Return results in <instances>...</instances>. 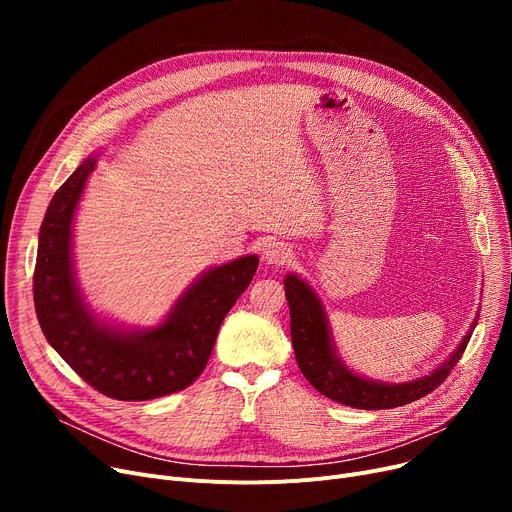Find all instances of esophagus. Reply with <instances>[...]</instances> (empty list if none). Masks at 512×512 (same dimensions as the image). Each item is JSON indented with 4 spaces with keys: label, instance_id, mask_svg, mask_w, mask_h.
Masks as SVG:
<instances>
[{
    "label": "esophagus",
    "instance_id": "esophagus-1",
    "mask_svg": "<svg viewBox=\"0 0 512 512\" xmlns=\"http://www.w3.org/2000/svg\"><path fill=\"white\" fill-rule=\"evenodd\" d=\"M292 257H294V253L286 245V242H270V245L263 249V259L270 265H288L292 261Z\"/></svg>",
    "mask_w": 512,
    "mask_h": 512
}]
</instances>
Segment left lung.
Returning a JSON list of instances; mask_svg holds the SVG:
<instances>
[{
    "instance_id": "8db88e82",
    "label": "left lung",
    "mask_w": 512,
    "mask_h": 512,
    "mask_svg": "<svg viewBox=\"0 0 512 512\" xmlns=\"http://www.w3.org/2000/svg\"><path fill=\"white\" fill-rule=\"evenodd\" d=\"M286 301L290 307V336L297 363L307 382L324 396L353 409H394L434 392L463 357L469 338L477 326V317L456 351L429 375L405 384H386L363 378L348 369L338 357L324 305L315 290L299 276L284 278Z\"/></svg>"
}]
</instances>
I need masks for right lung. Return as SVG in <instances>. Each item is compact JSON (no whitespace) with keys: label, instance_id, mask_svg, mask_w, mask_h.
Masks as SVG:
<instances>
[{"label":"right lung","instance_id":"1","mask_svg":"<svg viewBox=\"0 0 512 512\" xmlns=\"http://www.w3.org/2000/svg\"><path fill=\"white\" fill-rule=\"evenodd\" d=\"M95 164V155L87 157L45 211L33 276L39 326L56 353L105 396L151 400L184 390L205 369L222 321L251 284L259 257L207 270L155 328L105 324L87 307L72 265L74 211Z\"/></svg>","mask_w":512,"mask_h":512}]
</instances>
